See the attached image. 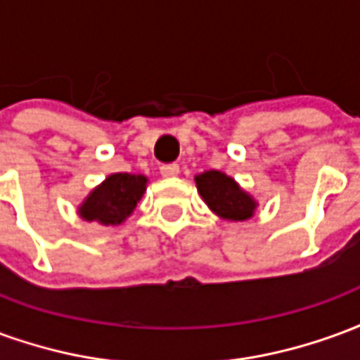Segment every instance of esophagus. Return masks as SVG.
<instances>
[{
  "label": "esophagus",
  "mask_w": 360,
  "mask_h": 360,
  "mask_svg": "<svg viewBox=\"0 0 360 360\" xmlns=\"http://www.w3.org/2000/svg\"><path fill=\"white\" fill-rule=\"evenodd\" d=\"M162 177H175L179 173V164H164L160 167Z\"/></svg>",
  "instance_id": "obj_1"
}]
</instances>
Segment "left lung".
I'll use <instances>...</instances> for the list:
<instances>
[{
    "label": "left lung",
    "instance_id": "obj_1",
    "mask_svg": "<svg viewBox=\"0 0 360 360\" xmlns=\"http://www.w3.org/2000/svg\"><path fill=\"white\" fill-rule=\"evenodd\" d=\"M196 187L204 202L224 219L241 221L252 216L257 202L231 177L221 172H206L196 177Z\"/></svg>",
    "mask_w": 360,
    "mask_h": 360
}]
</instances>
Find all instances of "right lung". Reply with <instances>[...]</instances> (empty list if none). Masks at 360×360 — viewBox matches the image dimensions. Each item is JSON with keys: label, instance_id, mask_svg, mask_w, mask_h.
Listing matches in <instances>:
<instances>
[{"label": "right lung", "instance_id": "obj_1", "mask_svg": "<svg viewBox=\"0 0 360 360\" xmlns=\"http://www.w3.org/2000/svg\"><path fill=\"white\" fill-rule=\"evenodd\" d=\"M146 188V177L131 173H115L96 187L82 202L81 216L86 221H100L103 226H117L125 221Z\"/></svg>", "mask_w": 360, "mask_h": 360}]
</instances>
